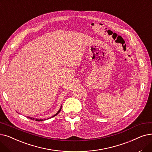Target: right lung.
<instances>
[{"label":"right lung","mask_w":152,"mask_h":152,"mask_svg":"<svg viewBox=\"0 0 152 152\" xmlns=\"http://www.w3.org/2000/svg\"><path fill=\"white\" fill-rule=\"evenodd\" d=\"M61 107H62V106L61 107V108H60V109H59V110L58 111V112H57V113H56V114H54V115H53V116H52L51 118H53V117H54V116H56V115H57V114H58L59 113V112L61 111V109H62V108H61ZM27 118H29V119H31V120H35L36 121H44V120H46V119H44V120H43V119H37V118H36V119H35V118H31V117H28V116Z\"/></svg>","instance_id":"obj_1"}]
</instances>
